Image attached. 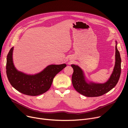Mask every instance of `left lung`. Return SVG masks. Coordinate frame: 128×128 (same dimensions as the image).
<instances>
[{"instance_id": "8db88e82", "label": "left lung", "mask_w": 128, "mask_h": 128, "mask_svg": "<svg viewBox=\"0 0 128 128\" xmlns=\"http://www.w3.org/2000/svg\"><path fill=\"white\" fill-rule=\"evenodd\" d=\"M117 42L115 46V64L112 75L105 83H95L86 80L84 71L78 65L72 64L74 70L72 84L74 88L79 93L87 97L101 96L109 92L116 86L121 74V60L120 53L117 49Z\"/></svg>"}]
</instances>
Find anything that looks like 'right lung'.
Here are the masks:
<instances>
[{"instance_id": "right-lung-1", "label": "right lung", "mask_w": 128, "mask_h": 128, "mask_svg": "<svg viewBox=\"0 0 128 128\" xmlns=\"http://www.w3.org/2000/svg\"><path fill=\"white\" fill-rule=\"evenodd\" d=\"M12 48L9 51L6 63V73L11 86L24 94L37 96L48 91L51 87L53 79L66 64H51L46 66L42 72L35 75L26 74L18 71L13 61Z\"/></svg>"}]
</instances>
